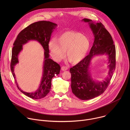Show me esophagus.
<instances>
[{
  "mask_svg": "<svg viewBox=\"0 0 130 130\" xmlns=\"http://www.w3.org/2000/svg\"><path fill=\"white\" fill-rule=\"evenodd\" d=\"M68 69V67H66V66H62V67H61V70H62V71H65V70H67Z\"/></svg>",
  "mask_w": 130,
  "mask_h": 130,
  "instance_id": "34e87169",
  "label": "esophagus"
}]
</instances>
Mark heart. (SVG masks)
<instances>
[{
    "label": "heart",
    "mask_w": 130,
    "mask_h": 130,
    "mask_svg": "<svg viewBox=\"0 0 130 130\" xmlns=\"http://www.w3.org/2000/svg\"><path fill=\"white\" fill-rule=\"evenodd\" d=\"M90 47L87 37L78 32L67 31L60 35L58 40L52 39L49 43V48L53 59L60 61L65 56L72 64L81 61L86 56Z\"/></svg>",
    "instance_id": "obj_1"
}]
</instances>
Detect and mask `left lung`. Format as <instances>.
Masks as SVG:
<instances>
[{
	"label": "left lung",
	"instance_id": "1",
	"mask_svg": "<svg viewBox=\"0 0 130 130\" xmlns=\"http://www.w3.org/2000/svg\"><path fill=\"white\" fill-rule=\"evenodd\" d=\"M82 21L88 23L94 36V42L89 54L71 68L70 72L72 93L81 100H87L100 96L107 88L115 69L116 50L112 36L102 23H96L87 18ZM104 54L108 58V77L102 82H97L91 76V61L95 56Z\"/></svg>",
	"mask_w": 130,
	"mask_h": 130
}]
</instances>
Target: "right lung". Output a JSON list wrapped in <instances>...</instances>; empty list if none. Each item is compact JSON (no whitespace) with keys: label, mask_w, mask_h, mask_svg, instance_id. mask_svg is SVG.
<instances>
[{"label":"right lung","mask_w":130,"mask_h":130,"mask_svg":"<svg viewBox=\"0 0 130 130\" xmlns=\"http://www.w3.org/2000/svg\"><path fill=\"white\" fill-rule=\"evenodd\" d=\"M57 24L49 21H40L34 23L24 30L17 36L12 51L11 70L18 89L26 96L34 99L45 97L50 91L51 80L55 75L60 73V66L49 58V42L52 32ZM30 40L38 41L44 50V61L43 67V76L40 84L35 91L28 93L23 91L18 86L14 73V67L19 62L18 56L22 50V46Z\"/></svg>","instance_id":"add662e5"}]
</instances>
